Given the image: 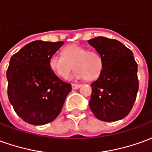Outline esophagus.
Listing matches in <instances>:
<instances>
[{"instance_id": "34e87169", "label": "esophagus", "mask_w": 152, "mask_h": 152, "mask_svg": "<svg viewBox=\"0 0 152 152\" xmlns=\"http://www.w3.org/2000/svg\"><path fill=\"white\" fill-rule=\"evenodd\" d=\"M80 85H77V84H72V88L73 89H78L80 87Z\"/></svg>"}]
</instances>
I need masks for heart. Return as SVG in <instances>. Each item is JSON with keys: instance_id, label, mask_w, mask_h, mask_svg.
Returning <instances> with one entry per match:
<instances>
[{"instance_id": "obj_1", "label": "heart", "mask_w": 152, "mask_h": 152, "mask_svg": "<svg viewBox=\"0 0 152 152\" xmlns=\"http://www.w3.org/2000/svg\"><path fill=\"white\" fill-rule=\"evenodd\" d=\"M76 69L72 77L75 79L93 80L97 79L103 68V58L97 51H89L78 45H70L63 50V55L53 53L50 58L49 66L52 72L63 79Z\"/></svg>"}]
</instances>
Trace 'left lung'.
Listing matches in <instances>:
<instances>
[{
  "mask_svg": "<svg viewBox=\"0 0 152 152\" xmlns=\"http://www.w3.org/2000/svg\"><path fill=\"white\" fill-rule=\"evenodd\" d=\"M103 58V68L93 82L89 105L100 121H116L133 107L137 90V64L133 52L114 39L99 37L88 40Z\"/></svg>",
  "mask_w": 152,
  "mask_h": 152,
  "instance_id": "8db88e82",
  "label": "left lung"
}]
</instances>
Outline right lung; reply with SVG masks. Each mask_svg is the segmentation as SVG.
<instances>
[{"label": "right lung", "instance_id": "right-lung-1", "mask_svg": "<svg viewBox=\"0 0 152 152\" xmlns=\"http://www.w3.org/2000/svg\"><path fill=\"white\" fill-rule=\"evenodd\" d=\"M63 45V41L35 40L10 58L6 72L9 100L28 124L43 125L53 121L72 90L71 85L62 81L49 66L50 56Z\"/></svg>", "mask_w": 152, "mask_h": 152}]
</instances>
